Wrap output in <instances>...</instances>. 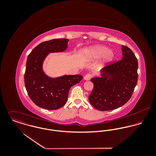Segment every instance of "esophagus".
Returning a JSON list of instances; mask_svg holds the SVG:
<instances>
[{
    "label": "esophagus",
    "instance_id": "34e87169",
    "mask_svg": "<svg viewBox=\"0 0 156 156\" xmlns=\"http://www.w3.org/2000/svg\"><path fill=\"white\" fill-rule=\"evenodd\" d=\"M92 74H86V75L84 76V79H85V80H90V79L92 78Z\"/></svg>",
    "mask_w": 156,
    "mask_h": 156
}]
</instances>
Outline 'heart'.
<instances>
[{"mask_svg": "<svg viewBox=\"0 0 156 156\" xmlns=\"http://www.w3.org/2000/svg\"><path fill=\"white\" fill-rule=\"evenodd\" d=\"M87 56L90 59H95L103 57V61L108 62L113 60L115 54L112 50L103 45H96L90 48L86 52Z\"/></svg>", "mask_w": 156, "mask_h": 156, "instance_id": "1", "label": "heart"}]
</instances>
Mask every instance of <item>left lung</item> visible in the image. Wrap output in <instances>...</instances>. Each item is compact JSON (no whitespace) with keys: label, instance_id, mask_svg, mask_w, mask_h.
Wrapping results in <instances>:
<instances>
[{"label":"left lung","instance_id":"1","mask_svg":"<svg viewBox=\"0 0 156 156\" xmlns=\"http://www.w3.org/2000/svg\"><path fill=\"white\" fill-rule=\"evenodd\" d=\"M122 59L104 67L101 77L90 79L94 88L89 96L91 105L101 111L125 105L131 98L138 79V62L132 50L122 45Z\"/></svg>","mask_w":156,"mask_h":156}]
</instances>
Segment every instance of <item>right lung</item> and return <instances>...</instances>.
Here are the masks:
<instances>
[{
    "label": "right lung",
    "mask_w": 156,
    "mask_h": 156,
    "mask_svg": "<svg viewBox=\"0 0 156 156\" xmlns=\"http://www.w3.org/2000/svg\"><path fill=\"white\" fill-rule=\"evenodd\" d=\"M68 41L59 38L44 41L28 55L24 73L25 87L32 101L41 108L55 110L62 108L67 102L71 87L83 79L79 74L50 78L43 70V61L48 53L64 51Z\"/></svg>",
    "instance_id": "add662e5"
}]
</instances>
